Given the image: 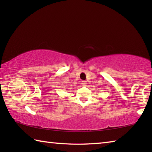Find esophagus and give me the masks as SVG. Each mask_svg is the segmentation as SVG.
I'll return each mask as SVG.
<instances>
[{
  "instance_id": "1",
  "label": "esophagus",
  "mask_w": 152,
  "mask_h": 152,
  "mask_svg": "<svg viewBox=\"0 0 152 152\" xmlns=\"http://www.w3.org/2000/svg\"><path fill=\"white\" fill-rule=\"evenodd\" d=\"M81 84H82V86H86V84H87L86 83V81H84H84H82V83Z\"/></svg>"
}]
</instances>
